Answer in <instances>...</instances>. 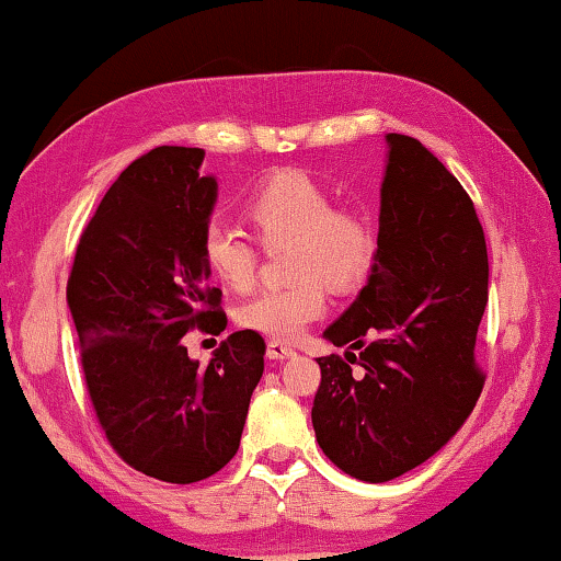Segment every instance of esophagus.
I'll list each match as a JSON object with an SVG mask.
<instances>
[{
	"mask_svg": "<svg viewBox=\"0 0 561 561\" xmlns=\"http://www.w3.org/2000/svg\"><path fill=\"white\" fill-rule=\"evenodd\" d=\"M265 356L273 358V360H283V358L296 356V351L286 346V343H280V341H271L268 348H265Z\"/></svg>",
	"mask_w": 561,
	"mask_h": 561,
	"instance_id": "1",
	"label": "esophagus"
}]
</instances>
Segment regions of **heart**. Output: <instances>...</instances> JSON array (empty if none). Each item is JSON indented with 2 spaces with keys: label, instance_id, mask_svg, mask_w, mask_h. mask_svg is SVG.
<instances>
[{
  "label": "heart",
  "instance_id": "obj_1",
  "mask_svg": "<svg viewBox=\"0 0 561 561\" xmlns=\"http://www.w3.org/2000/svg\"><path fill=\"white\" fill-rule=\"evenodd\" d=\"M243 220L265 248L290 243V286L265 288L238 308V323L275 341H296L329 308V290H351L374 265L376 238L360 215L333 208V197L316 178L280 170L245 197ZM208 271L230 290L255 280L253 243L226 228H210L201 243Z\"/></svg>",
  "mask_w": 561,
  "mask_h": 561
}]
</instances>
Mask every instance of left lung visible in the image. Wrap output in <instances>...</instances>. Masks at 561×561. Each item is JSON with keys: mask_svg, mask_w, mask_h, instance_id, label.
Instances as JSON below:
<instances>
[{"mask_svg": "<svg viewBox=\"0 0 561 561\" xmlns=\"http://www.w3.org/2000/svg\"><path fill=\"white\" fill-rule=\"evenodd\" d=\"M386 148L374 265L323 331L348 351L318 358L310 411L323 454L370 484L431 459L477 407L473 346L489 298L486 240L467 191L413 137L389 133Z\"/></svg>", "mask_w": 561, "mask_h": 561, "instance_id": "obj_1", "label": "left lung"}]
</instances>
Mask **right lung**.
I'll return each instance as SVG.
<instances>
[{
    "instance_id": "obj_1",
    "label": "right lung",
    "mask_w": 561,
    "mask_h": 561,
    "mask_svg": "<svg viewBox=\"0 0 561 561\" xmlns=\"http://www.w3.org/2000/svg\"><path fill=\"white\" fill-rule=\"evenodd\" d=\"M203 158L168 145L137 158L94 210L67 280L84 381L112 449L170 484L208 479L236 456L265 356L255 331L230 333L208 366L183 346L195 325H228L201 253L218 201Z\"/></svg>"
}]
</instances>
